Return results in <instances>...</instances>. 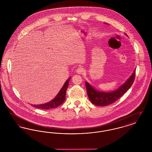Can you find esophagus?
Masks as SVG:
<instances>
[{
	"label": "esophagus",
	"mask_w": 152,
	"mask_h": 152,
	"mask_svg": "<svg viewBox=\"0 0 152 152\" xmlns=\"http://www.w3.org/2000/svg\"><path fill=\"white\" fill-rule=\"evenodd\" d=\"M84 69L83 68L79 67V68H78L76 69V72L77 73H79V74H81V73H82L84 72Z\"/></svg>",
	"instance_id": "1"
}]
</instances>
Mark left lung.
Instances as JSON below:
<instances>
[{
	"label": "left lung",
	"instance_id": "obj_1",
	"mask_svg": "<svg viewBox=\"0 0 152 152\" xmlns=\"http://www.w3.org/2000/svg\"><path fill=\"white\" fill-rule=\"evenodd\" d=\"M136 70L124 84L115 91L110 92H100L92 87L88 83L86 82L87 94L89 100L97 106H106L113 103L120 99L132 86L135 79Z\"/></svg>",
	"mask_w": 152,
	"mask_h": 152
}]
</instances>
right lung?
I'll use <instances>...</instances> for the list:
<instances>
[{"label": "right lung", "instance_id": "right-lung-1", "mask_svg": "<svg viewBox=\"0 0 152 152\" xmlns=\"http://www.w3.org/2000/svg\"><path fill=\"white\" fill-rule=\"evenodd\" d=\"M71 79L69 77L68 79L65 81L64 86L60 90L58 94L56 96V97L51 101H49L48 102L39 104V105H31L32 106L35 107L36 108L42 109H50L55 108L62 104L65 100V94L66 89L69 85V81Z\"/></svg>", "mask_w": 152, "mask_h": 152}]
</instances>
